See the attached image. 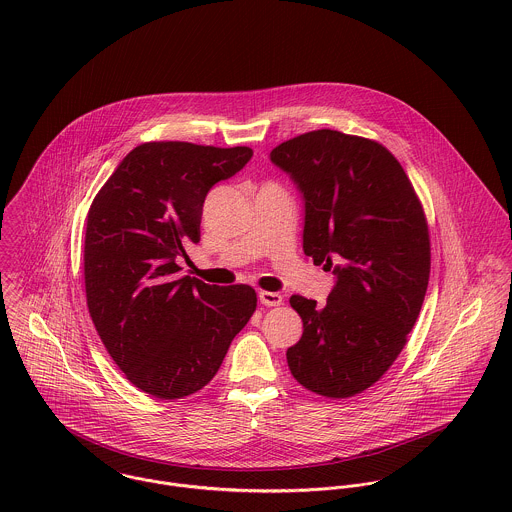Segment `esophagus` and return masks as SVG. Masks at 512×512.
<instances>
[{
    "instance_id": "obj_1",
    "label": "esophagus",
    "mask_w": 512,
    "mask_h": 512,
    "mask_svg": "<svg viewBox=\"0 0 512 512\" xmlns=\"http://www.w3.org/2000/svg\"><path fill=\"white\" fill-rule=\"evenodd\" d=\"M258 297H260V303H262V305H268V307L282 305V301H284V297L278 292H260L258 293Z\"/></svg>"
}]
</instances>
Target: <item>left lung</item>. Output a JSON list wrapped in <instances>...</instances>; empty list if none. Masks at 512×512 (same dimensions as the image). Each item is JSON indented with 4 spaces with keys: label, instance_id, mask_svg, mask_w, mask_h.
Returning a JSON list of instances; mask_svg holds the SVG:
<instances>
[{
    "label": "left lung",
    "instance_id": "obj_1",
    "mask_svg": "<svg viewBox=\"0 0 512 512\" xmlns=\"http://www.w3.org/2000/svg\"><path fill=\"white\" fill-rule=\"evenodd\" d=\"M270 157L303 193V252L337 276L325 305L290 297L303 335L288 366L307 390L351 398L398 359L420 315L432 266L424 207L400 161L368 138L313 130Z\"/></svg>",
    "mask_w": 512,
    "mask_h": 512
}]
</instances>
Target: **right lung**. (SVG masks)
<instances>
[{
	"label": "right lung",
	"instance_id": "right-lung-1",
	"mask_svg": "<svg viewBox=\"0 0 512 512\" xmlns=\"http://www.w3.org/2000/svg\"><path fill=\"white\" fill-rule=\"evenodd\" d=\"M250 157L246 146L147 142L124 157L88 209V313L112 361L153 398L177 400L207 386L256 311L250 286L181 278L177 264L201 240L211 187Z\"/></svg>",
	"mask_w": 512,
	"mask_h": 512
}]
</instances>
